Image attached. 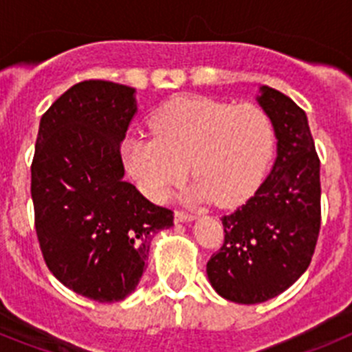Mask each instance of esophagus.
<instances>
[{
  "label": "esophagus",
  "instance_id": "obj_1",
  "mask_svg": "<svg viewBox=\"0 0 352 352\" xmlns=\"http://www.w3.org/2000/svg\"><path fill=\"white\" fill-rule=\"evenodd\" d=\"M174 220L176 222H192V220H195V214L186 213V211H176L174 213Z\"/></svg>",
  "mask_w": 352,
  "mask_h": 352
}]
</instances>
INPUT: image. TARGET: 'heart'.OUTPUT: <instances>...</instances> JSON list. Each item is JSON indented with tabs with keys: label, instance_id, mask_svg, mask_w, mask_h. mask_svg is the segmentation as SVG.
I'll list each match as a JSON object with an SVG mask.
<instances>
[{
	"label": "heart",
	"instance_id": "obj_1",
	"mask_svg": "<svg viewBox=\"0 0 352 352\" xmlns=\"http://www.w3.org/2000/svg\"><path fill=\"white\" fill-rule=\"evenodd\" d=\"M153 139H126L123 160L149 199L166 201L185 179L190 197L222 208L256 194L275 153V129L256 105H234L208 96H178L162 105L151 121Z\"/></svg>",
	"mask_w": 352,
	"mask_h": 352
}]
</instances>
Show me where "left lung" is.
I'll use <instances>...</instances> for the list:
<instances>
[{"label": "left lung", "instance_id": "8db88e82", "mask_svg": "<svg viewBox=\"0 0 352 352\" xmlns=\"http://www.w3.org/2000/svg\"><path fill=\"white\" fill-rule=\"evenodd\" d=\"M257 102L275 129V164L256 194L222 217L223 245L206 264L211 287L241 305L291 287L309 268L321 227V162L307 114L270 86Z\"/></svg>", "mask_w": 352, "mask_h": 352}]
</instances>
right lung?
<instances>
[{
	"label": "right lung",
	"instance_id": "add662e5",
	"mask_svg": "<svg viewBox=\"0 0 352 352\" xmlns=\"http://www.w3.org/2000/svg\"><path fill=\"white\" fill-rule=\"evenodd\" d=\"M135 113L130 86L76 84L40 120L31 164L43 261L61 284L98 303L135 291L151 238L174 219L123 179L120 148Z\"/></svg>",
	"mask_w": 352,
	"mask_h": 352
}]
</instances>
